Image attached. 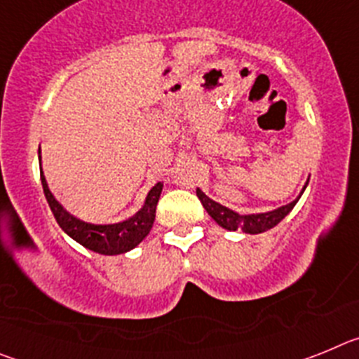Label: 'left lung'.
Listing matches in <instances>:
<instances>
[{
  "mask_svg": "<svg viewBox=\"0 0 359 359\" xmlns=\"http://www.w3.org/2000/svg\"><path fill=\"white\" fill-rule=\"evenodd\" d=\"M306 187H307V183L304 185L302 192L298 194V198L293 199L291 203H287V205H284V207H278L271 212H262V214H248V215H241V214H237V212L230 210V208L223 207V205H219V203H215L214 199L208 198V196L205 194L201 189L196 190V194H198L199 201L203 203V207H205V210L208 212V215L214 219L219 226H223V228H226V230H231V231L243 230L244 233H252L253 236V233H262V231L269 230V228L277 226L282 219L286 217V215L293 210V207L298 203L300 196L304 194Z\"/></svg>",
  "mask_w": 359,
  "mask_h": 359,
  "instance_id": "8db88e82",
  "label": "left lung"
}]
</instances>
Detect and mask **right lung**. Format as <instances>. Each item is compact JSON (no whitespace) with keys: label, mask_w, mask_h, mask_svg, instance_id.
<instances>
[{"label":"right lung","mask_w":359,"mask_h":359,"mask_svg":"<svg viewBox=\"0 0 359 359\" xmlns=\"http://www.w3.org/2000/svg\"><path fill=\"white\" fill-rule=\"evenodd\" d=\"M41 183H43L44 196H46V201H48L53 217L59 223V226L73 241H77L84 248L100 253V255H120V253H126L135 248V246H138L145 239V236L151 231L154 217H156V205L158 199H160L161 189H163V183L161 182H158L156 185L152 187L149 190L147 198H145L144 207L136 212L133 217L113 224H93L86 223L82 219L72 215L62 207L61 203L53 198V194L48 189V183H46V177L43 174V169H41Z\"/></svg>","instance_id":"obj_1"}]
</instances>
